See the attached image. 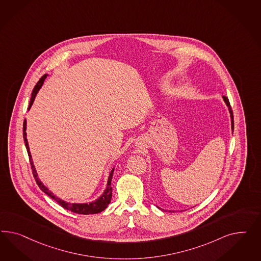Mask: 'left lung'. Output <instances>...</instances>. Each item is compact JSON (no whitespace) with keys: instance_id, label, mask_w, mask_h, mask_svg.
Returning <instances> with one entry per match:
<instances>
[{"instance_id":"obj_1","label":"left lung","mask_w":261,"mask_h":261,"mask_svg":"<svg viewBox=\"0 0 261 261\" xmlns=\"http://www.w3.org/2000/svg\"><path fill=\"white\" fill-rule=\"evenodd\" d=\"M222 97H223V100H224L225 104L227 105L228 110H229V117H230V126H231V132L233 133V115H232V111H231L230 105H229V99H228L226 96H222Z\"/></svg>"}]
</instances>
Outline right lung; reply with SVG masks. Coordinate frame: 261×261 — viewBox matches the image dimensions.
<instances>
[{
    "mask_svg": "<svg viewBox=\"0 0 261 261\" xmlns=\"http://www.w3.org/2000/svg\"><path fill=\"white\" fill-rule=\"evenodd\" d=\"M47 76H48V73H45L41 79H39V81L37 82V84L35 85V87L32 91V97H31V102H30V106H29V110L32 108V104L34 102V99L36 97V95L38 94L40 89L43 86L45 80L47 79ZM23 136H24V145L27 147V151H28V154H29V157H30V161H31V165H32V173L33 176L35 178V181L37 182L38 187L40 188V190H42L44 193H46L47 196H49L50 198H53L55 201H56L57 204L61 205L64 208L68 210V211H71L72 213H75V214H98V213H101L102 211H104L108 205L110 204L111 199H112V187H111V184H112V177H113V174H114V170H115V166L111 169L110 173L108 176V180H107V185H106V189L103 191L102 194L95 199V201H92L90 203H69V202H66L62 200L61 198H58L51 191H49V190L47 189V187L42 182V181L40 180L39 177H38V173L36 171V168L33 165V160H32V153L30 151V146H29V142H28V139H27V120L24 119V127H23Z\"/></svg>",
    "mask_w": 261,
    "mask_h": 261,
    "instance_id": "right-lung-1",
    "label": "right lung"
}]
</instances>
